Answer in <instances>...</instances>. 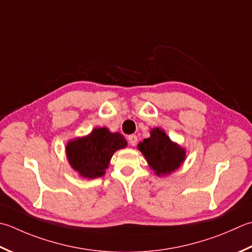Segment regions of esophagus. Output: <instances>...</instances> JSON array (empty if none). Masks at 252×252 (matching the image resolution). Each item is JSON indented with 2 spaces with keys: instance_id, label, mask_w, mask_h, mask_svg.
<instances>
[{
  "instance_id": "esophagus-1",
  "label": "esophagus",
  "mask_w": 252,
  "mask_h": 252,
  "mask_svg": "<svg viewBox=\"0 0 252 252\" xmlns=\"http://www.w3.org/2000/svg\"><path fill=\"white\" fill-rule=\"evenodd\" d=\"M127 142H129V144H130V145H132V146H135V145H136V143H137V136H136V135H134V134L130 135L129 137H127Z\"/></svg>"
}]
</instances>
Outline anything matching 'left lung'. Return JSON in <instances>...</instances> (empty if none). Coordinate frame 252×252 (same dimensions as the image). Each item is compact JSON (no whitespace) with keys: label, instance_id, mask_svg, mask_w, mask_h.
<instances>
[{"label":"left lung","instance_id":"left-lung-1","mask_svg":"<svg viewBox=\"0 0 252 252\" xmlns=\"http://www.w3.org/2000/svg\"><path fill=\"white\" fill-rule=\"evenodd\" d=\"M137 149L157 176H167L178 169L186 159V150L172 142L165 131L155 127L149 139L139 143Z\"/></svg>","mask_w":252,"mask_h":252}]
</instances>
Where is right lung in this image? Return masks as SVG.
I'll return each instance as SVG.
<instances>
[{
  "label": "right lung",
  "instance_id": "add662e5",
  "mask_svg": "<svg viewBox=\"0 0 252 252\" xmlns=\"http://www.w3.org/2000/svg\"><path fill=\"white\" fill-rule=\"evenodd\" d=\"M126 140L107 127H96L90 134L71 140L66 144L68 164L84 178L95 179L105 175L115 152L125 149Z\"/></svg>",
  "mask_w": 252,
  "mask_h": 252
}]
</instances>
